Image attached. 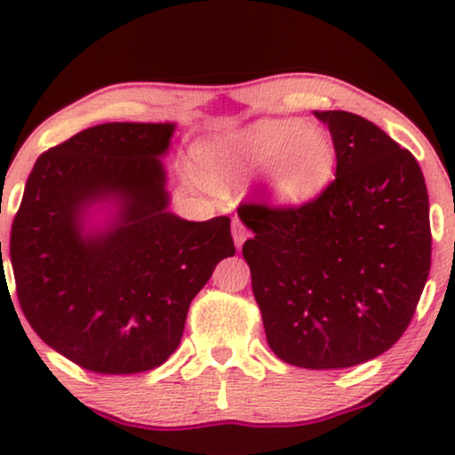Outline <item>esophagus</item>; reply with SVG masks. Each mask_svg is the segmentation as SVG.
<instances>
[{
	"label": "esophagus",
	"instance_id": "34e87169",
	"mask_svg": "<svg viewBox=\"0 0 455 455\" xmlns=\"http://www.w3.org/2000/svg\"><path fill=\"white\" fill-rule=\"evenodd\" d=\"M245 237H248V231H245V227L239 220H233V239H235V245H237V250L242 248Z\"/></svg>",
	"mask_w": 455,
	"mask_h": 455
}]
</instances>
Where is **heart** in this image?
I'll use <instances>...</instances> for the list:
<instances>
[{"label":"heart","mask_w":455,"mask_h":455,"mask_svg":"<svg viewBox=\"0 0 455 455\" xmlns=\"http://www.w3.org/2000/svg\"><path fill=\"white\" fill-rule=\"evenodd\" d=\"M198 160L216 180L267 169L269 196L278 205L295 207L331 181L336 148L325 130L307 128L299 119H259L201 143Z\"/></svg>","instance_id":"heart-1"}]
</instances>
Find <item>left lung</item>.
Returning a JSON list of instances; mask_svg holds the SVG:
<instances>
[{
  "instance_id": "8db88e82",
  "label": "left lung",
  "mask_w": 455,
  "mask_h": 455,
  "mask_svg": "<svg viewBox=\"0 0 455 455\" xmlns=\"http://www.w3.org/2000/svg\"><path fill=\"white\" fill-rule=\"evenodd\" d=\"M336 180L299 207L243 203L252 293L269 348L307 370L351 368L400 340L430 274V203L409 149L347 111H316Z\"/></svg>"
}]
</instances>
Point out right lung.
Returning a JSON list of instances; mask_svg holds the SVG:
<instances>
[{
  "label": "right lung",
  "mask_w": 455,
  "mask_h": 455,
  "mask_svg": "<svg viewBox=\"0 0 455 455\" xmlns=\"http://www.w3.org/2000/svg\"><path fill=\"white\" fill-rule=\"evenodd\" d=\"M175 124H100L44 151L10 233L17 297L53 351L98 374H137L175 353L190 301L233 257L227 216L169 212L166 154ZM96 202L111 221L84 228ZM2 245V243H0Z\"/></svg>",
  "instance_id": "obj_1"
}]
</instances>
